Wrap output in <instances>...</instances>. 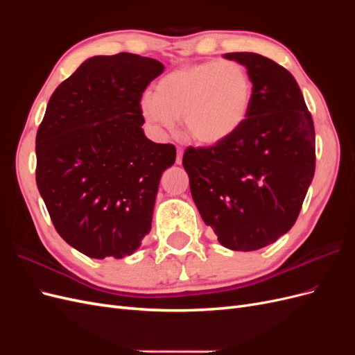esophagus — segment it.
I'll use <instances>...</instances> for the list:
<instances>
[{"mask_svg": "<svg viewBox=\"0 0 355 355\" xmlns=\"http://www.w3.org/2000/svg\"><path fill=\"white\" fill-rule=\"evenodd\" d=\"M182 157H184V149H178V155H176V164H182Z\"/></svg>", "mask_w": 355, "mask_h": 355, "instance_id": "esophagus-1", "label": "esophagus"}]
</instances>
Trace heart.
I'll use <instances>...</instances> for the list:
<instances>
[{
    "instance_id": "obj_1",
    "label": "heart",
    "mask_w": 355,
    "mask_h": 355,
    "mask_svg": "<svg viewBox=\"0 0 355 355\" xmlns=\"http://www.w3.org/2000/svg\"><path fill=\"white\" fill-rule=\"evenodd\" d=\"M253 83L239 62L209 60L176 68L145 93L139 110L155 132H171L182 118L187 135L200 145L230 139L247 120Z\"/></svg>"
}]
</instances>
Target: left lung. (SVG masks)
<instances>
[{
    "mask_svg": "<svg viewBox=\"0 0 355 355\" xmlns=\"http://www.w3.org/2000/svg\"><path fill=\"white\" fill-rule=\"evenodd\" d=\"M253 83L250 112L230 139L188 148L182 164L204 223L231 250L252 252L293 227L315 171V132L293 75L257 53H227Z\"/></svg>",
    "mask_w": 355,
    "mask_h": 355,
    "instance_id": "1",
    "label": "left lung"
}]
</instances>
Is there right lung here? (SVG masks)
Here are the masks:
<instances>
[{
    "mask_svg": "<svg viewBox=\"0 0 355 355\" xmlns=\"http://www.w3.org/2000/svg\"><path fill=\"white\" fill-rule=\"evenodd\" d=\"M163 71L132 53L93 56L49 101L35 141L37 187L60 237L85 256L121 259L151 231L176 148L145 136L139 102Z\"/></svg>",
    "mask_w": 355,
    "mask_h": 355,
    "instance_id": "right-lung-1",
    "label": "right lung"
}]
</instances>
